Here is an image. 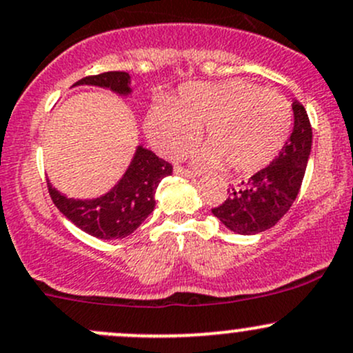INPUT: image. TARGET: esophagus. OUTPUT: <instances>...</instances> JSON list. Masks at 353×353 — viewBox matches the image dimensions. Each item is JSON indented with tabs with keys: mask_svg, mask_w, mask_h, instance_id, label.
Segmentation results:
<instances>
[{
	"mask_svg": "<svg viewBox=\"0 0 353 353\" xmlns=\"http://www.w3.org/2000/svg\"><path fill=\"white\" fill-rule=\"evenodd\" d=\"M174 174H179V176H184V177H196V176H198V172H196V170H189L183 165L174 167Z\"/></svg>",
	"mask_w": 353,
	"mask_h": 353,
	"instance_id": "34e87169",
	"label": "esophagus"
}]
</instances>
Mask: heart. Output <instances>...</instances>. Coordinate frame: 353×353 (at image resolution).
Wrapping results in <instances>:
<instances>
[{
  "label": "heart",
  "mask_w": 353,
  "mask_h": 353,
  "mask_svg": "<svg viewBox=\"0 0 353 353\" xmlns=\"http://www.w3.org/2000/svg\"><path fill=\"white\" fill-rule=\"evenodd\" d=\"M203 125L208 143L196 154L198 161L248 174L270 164L283 150L292 128V110L281 94L232 79L186 84L172 106H154L147 117L148 135L167 155L191 145Z\"/></svg>",
  "instance_id": "1"
}]
</instances>
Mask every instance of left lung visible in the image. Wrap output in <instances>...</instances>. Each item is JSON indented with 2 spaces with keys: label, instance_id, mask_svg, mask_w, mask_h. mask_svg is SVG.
I'll use <instances>...</instances> for the list:
<instances>
[{
  "label": "left lung",
  "instance_id": "obj_1",
  "mask_svg": "<svg viewBox=\"0 0 353 353\" xmlns=\"http://www.w3.org/2000/svg\"><path fill=\"white\" fill-rule=\"evenodd\" d=\"M292 113L294 127L279 155L247 183L242 181L239 188L228 189L225 203L211 210L233 233L255 235L272 228L288 213L301 189L313 132L301 103L292 101Z\"/></svg>",
  "mask_w": 353,
  "mask_h": 353
}]
</instances>
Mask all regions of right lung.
Here are the masks:
<instances>
[{
    "label": "right lung",
    "instance_id": "add662e5",
    "mask_svg": "<svg viewBox=\"0 0 353 353\" xmlns=\"http://www.w3.org/2000/svg\"><path fill=\"white\" fill-rule=\"evenodd\" d=\"M128 72H103L77 81L74 86L110 89L118 96L132 94ZM172 174V165L159 159L143 145L137 147L128 169L121 179L99 198L74 199L57 191L47 181L50 198L62 214L77 228L101 240L125 239L132 235L155 208L159 183Z\"/></svg>",
    "mask_w": 353,
    "mask_h": 353
}]
</instances>
